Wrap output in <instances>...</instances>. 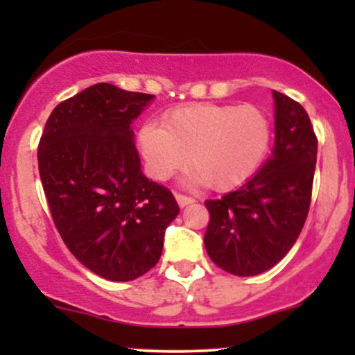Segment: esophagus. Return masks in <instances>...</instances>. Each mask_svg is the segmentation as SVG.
Returning a JSON list of instances; mask_svg holds the SVG:
<instances>
[{"instance_id": "esophagus-1", "label": "esophagus", "mask_w": 355, "mask_h": 355, "mask_svg": "<svg viewBox=\"0 0 355 355\" xmlns=\"http://www.w3.org/2000/svg\"><path fill=\"white\" fill-rule=\"evenodd\" d=\"M175 198H177L178 205L180 207H187V205H190V203L195 202L193 197H187V195H182V193H175Z\"/></svg>"}]
</instances>
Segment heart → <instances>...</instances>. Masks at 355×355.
I'll return each mask as SVG.
<instances>
[{
  "instance_id": "heart-1",
  "label": "heart",
  "mask_w": 355,
  "mask_h": 355,
  "mask_svg": "<svg viewBox=\"0 0 355 355\" xmlns=\"http://www.w3.org/2000/svg\"><path fill=\"white\" fill-rule=\"evenodd\" d=\"M270 141V118L254 105H189L165 113L162 125L150 121L138 132L140 152L155 180H168L190 157L195 180L222 191L254 177Z\"/></svg>"
}]
</instances>
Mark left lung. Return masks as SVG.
Masks as SVG:
<instances>
[{
	"mask_svg": "<svg viewBox=\"0 0 355 355\" xmlns=\"http://www.w3.org/2000/svg\"><path fill=\"white\" fill-rule=\"evenodd\" d=\"M275 100V144L270 158L250 180L210 211L205 242L211 262L232 275H259L287 255L311 207L317 137L307 112L295 100L272 92Z\"/></svg>",
	"mask_w": 355,
	"mask_h": 355,
	"instance_id": "obj_1",
	"label": "left lung"
}]
</instances>
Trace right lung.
<instances>
[{"label":"right lung","mask_w":355,"mask_h":355,"mask_svg":"<svg viewBox=\"0 0 355 355\" xmlns=\"http://www.w3.org/2000/svg\"><path fill=\"white\" fill-rule=\"evenodd\" d=\"M153 95L96 83L61 101L44 125L38 168L55 227L85 267L128 282L157 266L177 217L166 187L141 172L132 123Z\"/></svg>","instance_id":"1"}]
</instances>
